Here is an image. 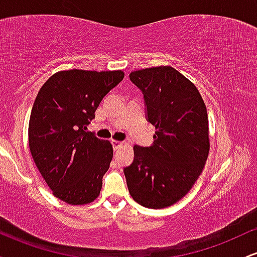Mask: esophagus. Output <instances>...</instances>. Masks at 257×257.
<instances>
[{
	"label": "esophagus",
	"mask_w": 257,
	"mask_h": 257,
	"mask_svg": "<svg viewBox=\"0 0 257 257\" xmlns=\"http://www.w3.org/2000/svg\"><path fill=\"white\" fill-rule=\"evenodd\" d=\"M112 146H113L114 150H118L123 146V143H122V141H118V140H112Z\"/></svg>",
	"instance_id": "obj_1"
}]
</instances>
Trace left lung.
Instances as JSON below:
<instances>
[{"label": "left lung", "mask_w": 257, "mask_h": 257, "mask_svg": "<svg viewBox=\"0 0 257 257\" xmlns=\"http://www.w3.org/2000/svg\"><path fill=\"white\" fill-rule=\"evenodd\" d=\"M129 78L143 91L156 133L151 146H134V161L123 170L126 186L140 205L167 208L188 193L205 166L208 112L196 85L172 66L138 70Z\"/></svg>", "instance_id": "1"}]
</instances>
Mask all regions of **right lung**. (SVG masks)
Here are the masks:
<instances>
[{"label":"right lung","instance_id":"add662e5","mask_svg":"<svg viewBox=\"0 0 257 257\" xmlns=\"http://www.w3.org/2000/svg\"><path fill=\"white\" fill-rule=\"evenodd\" d=\"M124 72L67 70L38 91L29 122V147L41 175L59 199L71 205L96 199L113 149L85 132L101 100Z\"/></svg>","mask_w":257,"mask_h":257}]
</instances>
